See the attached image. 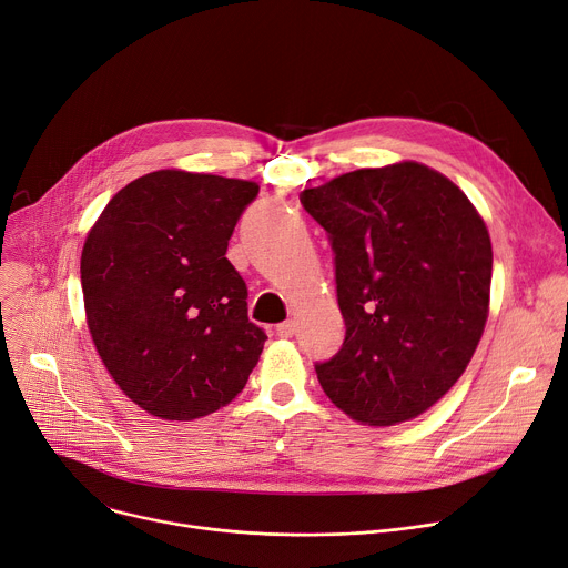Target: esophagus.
<instances>
[{"label": "esophagus", "instance_id": "1", "mask_svg": "<svg viewBox=\"0 0 568 568\" xmlns=\"http://www.w3.org/2000/svg\"><path fill=\"white\" fill-rule=\"evenodd\" d=\"M276 336H281V338H292L294 336V322H281V324H276Z\"/></svg>", "mask_w": 568, "mask_h": 568}]
</instances>
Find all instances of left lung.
Wrapping results in <instances>:
<instances>
[{
  "mask_svg": "<svg viewBox=\"0 0 568 568\" xmlns=\"http://www.w3.org/2000/svg\"><path fill=\"white\" fill-rule=\"evenodd\" d=\"M334 248L345 341L315 364L354 422L394 426L433 407L465 373L490 304L493 246L467 195L403 161L341 174L300 195Z\"/></svg>",
  "mask_w": 568,
  "mask_h": 568,
  "instance_id": "1",
  "label": "left lung"
}]
</instances>
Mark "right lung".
<instances>
[{"label":"right lung","instance_id":"1","mask_svg":"<svg viewBox=\"0 0 568 568\" xmlns=\"http://www.w3.org/2000/svg\"><path fill=\"white\" fill-rule=\"evenodd\" d=\"M260 186L184 170L119 191L80 257L87 326L108 373L135 405L191 422L244 389L266 334L225 257Z\"/></svg>","mask_w":568,"mask_h":568}]
</instances>
